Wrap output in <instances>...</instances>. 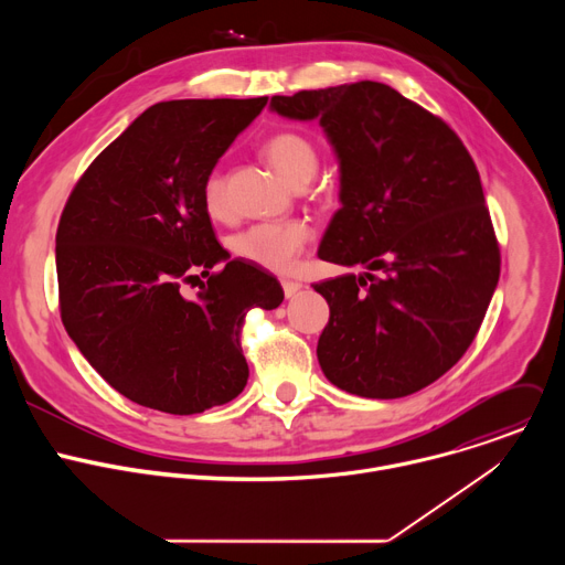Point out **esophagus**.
Returning a JSON list of instances; mask_svg holds the SVG:
<instances>
[{
  "label": "esophagus",
  "mask_w": 565,
  "mask_h": 565,
  "mask_svg": "<svg viewBox=\"0 0 565 565\" xmlns=\"http://www.w3.org/2000/svg\"><path fill=\"white\" fill-rule=\"evenodd\" d=\"M281 288H284V295H286V297H295V295L301 290V284H299V281H292V279H284V281H281Z\"/></svg>",
  "instance_id": "34e87169"
}]
</instances>
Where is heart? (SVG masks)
<instances>
[{
	"label": "heart",
	"instance_id": "obj_1",
	"mask_svg": "<svg viewBox=\"0 0 565 565\" xmlns=\"http://www.w3.org/2000/svg\"><path fill=\"white\" fill-rule=\"evenodd\" d=\"M266 156L281 179L297 190L306 188L319 170L315 145L295 131L273 136L266 145ZM203 205L212 218H225L230 214L227 181L221 170H212L205 177ZM310 234L312 232L303 221H262L238 232L232 238V250L259 268L286 273L303 253Z\"/></svg>",
	"mask_w": 565,
	"mask_h": 565
}]
</instances>
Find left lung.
Listing matches in <instances>:
<instances>
[{"mask_svg": "<svg viewBox=\"0 0 565 565\" xmlns=\"http://www.w3.org/2000/svg\"><path fill=\"white\" fill-rule=\"evenodd\" d=\"M290 120H319L340 163V210L319 259L362 266L312 284L331 317L324 375L362 397H405L473 342L501 275L478 170L462 140L382 83L273 96Z\"/></svg>", "mask_w": 565, "mask_h": 565, "instance_id": "1", "label": "left lung"}]
</instances>
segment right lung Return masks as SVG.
<instances>
[{
    "instance_id": "right-lung-1",
    "label": "right lung",
    "mask_w": 565,
    "mask_h": 565,
    "mask_svg": "<svg viewBox=\"0 0 565 565\" xmlns=\"http://www.w3.org/2000/svg\"><path fill=\"white\" fill-rule=\"evenodd\" d=\"M170 100L142 111L73 188L55 234L60 312L87 362L136 405L192 416L244 391L238 333L279 281L216 241L203 181L266 107ZM221 260L226 266L212 276ZM207 276L196 298L183 282Z\"/></svg>"
}]
</instances>
